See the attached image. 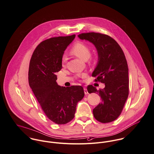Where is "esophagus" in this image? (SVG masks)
Instances as JSON below:
<instances>
[{"label":"esophagus","mask_w":154,"mask_h":154,"mask_svg":"<svg viewBox=\"0 0 154 154\" xmlns=\"http://www.w3.org/2000/svg\"><path fill=\"white\" fill-rule=\"evenodd\" d=\"M84 92H85V94L86 95L88 94V90H87L86 88H84Z\"/></svg>","instance_id":"esophagus-1"}]
</instances>
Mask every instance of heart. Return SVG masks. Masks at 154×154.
I'll return each instance as SVG.
<instances>
[{
	"instance_id": "obj_1",
	"label": "heart",
	"mask_w": 154,
	"mask_h": 154,
	"mask_svg": "<svg viewBox=\"0 0 154 154\" xmlns=\"http://www.w3.org/2000/svg\"><path fill=\"white\" fill-rule=\"evenodd\" d=\"M71 53L84 60H86L91 58L90 56L91 53L89 46L81 41H78L73 45L71 49ZM66 60V56L63 54L61 59V63L62 65H65Z\"/></svg>"
}]
</instances>
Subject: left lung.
Segmentation results:
<instances>
[{"label": "left lung", "mask_w": 154, "mask_h": 154, "mask_svg": "<svg viewBox=\"0 0 154 154\" xmlns=\"http://www.w3.org/2000/svg\"><path fill=\"white\" fill-rule=\"evenodd\" d=\"M81 39L93 43L98 54V62L92 73L95 82L105 84L97 90L89 85V93H97L101 102L93 110L94 118L101 123L116 120L121 114L129 94L128 68L124 53L118 43L107 35L97 32L79 34Z\"/></svg>", "instance_id": "8db88e82"}]
</instances>
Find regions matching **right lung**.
Wrapping results in <instances>:
<instances>
[{
    "instance_id": "right-lung-1",
    "label": "right lung",
    "mask_w": 154,
    "mask_h": 154,
    "mask_svg": "<svg viewBox=\"0 0 154 154\" xmlns=\"http://www.w3.org/2000/svg\"><path fill=\"white\" fill-rule=\"evenodd\" d=\"M75 35L53 37L35 49L29 63V86L47 117L58 125L74 118L77 103L85 95L82 86L63 87L56 83V72L62 69L61 59Z\"/></svg>"
}]
</instances>
